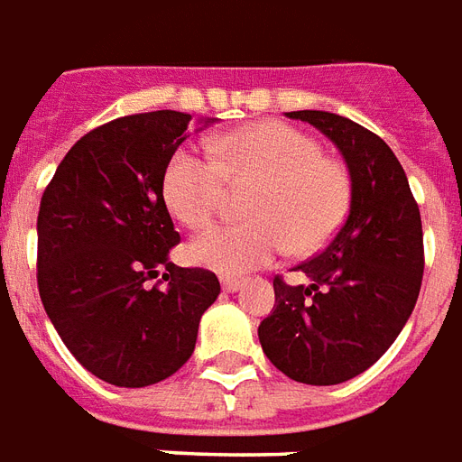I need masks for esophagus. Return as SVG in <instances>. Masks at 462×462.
Segmentation results:
<instances>
[{
  "label": "esophagus",
  "instance_id": "esophagus-1",
  "mask_svg": "<svg viewBox=\"0 0 462 462\" xmlns=\"http://www.w3.org/2000/svg\"><path fill=\"white\" fill-rule=\"evenodd\" d=\"M220 283H222V291H230V293L242 291V286H245V282H242V279H227V276H225V279H220Z\"/></svg>",
  "mask_w": 462,
  "mask_h": 462
}]
</instances>
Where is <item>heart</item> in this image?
Segmentation results:
<instances>
[{
	"label": "heart",
	"mask_w": 462,
	"mask_h": 462,
	"mask_svg": "<svg viewBox=\"0 0 462 462\" xmlns=\"http://www.w3.org/2000/svg\"><path fill=\"white\" fill-rule=\"evenodd\" d=\"M213 156L183 149L166 166L163 200L190 230L213 220L232 186H257L247 205L254 222L213 227L190 242L196 264L242 276L291 249L313 254L336 237L350 208V176L323 146L286 122H257L215 136Z\"/></svg>",
	"instance_id": "obj_1"
}]
</instances>
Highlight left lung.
<instances>
[{
  "label": "left lung",
  "instance_id": "left-lung-1",
  "mask_svg": "<svg viewBox=\"0 0 462 462\" xmlns=\"http://www.w3.org/2000/svg\"><path fill=\"white\" fill-rule=\"evenodd\" d=\"M286 115L340 149L350 213L318 257L296 266L309 283L276 276L259 343L286 377L328 387L372 367L411 316L423 276L421 213L399 159L370 129L323 109Z\"/></svg>",
  "mask_w": 462,
  "mask_h": 462
}]
</instances>
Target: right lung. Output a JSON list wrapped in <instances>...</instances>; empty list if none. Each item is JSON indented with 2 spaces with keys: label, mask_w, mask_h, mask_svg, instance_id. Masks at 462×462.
<instances>
[{
  "label": "right lung",
  "mask_w": 462,
  "mask_h": 462,
  "mask_svg": "<svg viewBox=\"0 0 462 462\" xmlns=\"http://www.w3.org/2000/svg\"><path fill=\"white\" fill-rule=\"evenodd\" d=\"M210 122L198 119L196 132ZM188 129L190 115L173 109L97 126L41 198V303L75 360L115 387H149L179 372L220 293L213 272L169 262L179 232L163 173ZM162 265L164 286L152 287Z\"/></svg>",
  "instance_id": "1"
}]
</instances>
